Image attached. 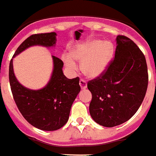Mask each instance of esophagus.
Wrapping results in <instances>:
<instances>
[{"mask_svg":"<svg viewBox=\"0 0 156 156\" xmlns=\"http://www.w3.org/2000/svg\"><path fill=\"white\" fill-rule=\"evenodd\" d=\"M80 86L81 89L85 90L87 87V83L84 79H80Z\"/></svg>","mask_w":156,"mask_h":156,"instance_id":"obj_1","label":"esophagus"}]
</instances>
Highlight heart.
Instances as JSON below:
<instances>
[{
    "mask_svg": "<svg viewBox=\"0 0 156 156\" xmlns=\"http://www.w3.org/2000/svg\"><path fill=\"white\" fill-rule=\"evenodd\" d=\"M114 52L111 42L94 39L76 45L70 54H64L62 59L67 68L73 71L77 68L75 60L80 61L83 73L87 76L95 78L106 69Z\"/></svg>",
    "mask_w": 156,
    "mask_h": 156,
    "instance_id": "obj_1",
    "label": "heart"
}]
</instances>
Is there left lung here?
Segmentation results:
<instances>
[{
    "label": "left lung",
    "mask_w": 156,
    "mask_h": 156,
    "mask_svg": "<svg viewBox=\"0 0 156 156\" xmlns=\"http://www.w3.org/2000/svg\"><path fill=\"white\" fill-rule=\"evenodd\" d=\"M114 58L103 73L87 83L90 114L104 127L118 126L137 112L145 98L148 74L145 55L125 35H118Z\"/></svg>",
    "instance_id": "1"
}]
</instances>
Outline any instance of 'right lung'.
Wrapping results in <instances>:
<instances>
[{
    "mask_svg": "<svg viewBox=\"0 0 156 156\" xmlns=\"http://www.w3.org/2000/svg\"><path fill=\"white\" fill-rule=\"evenodd\" d=\"M55 32L31 35L18 46L13 57L35 45L50 47L55 43ZM54 69L52 77L45 87L32 90L17 80L13 71V59L9 65L11 93L18 110L32 126L43 131H55L66 124L71 107L80 91V78L68 79L62 73L63 62L52 55Z\"/></svg>",
    "mask_w": 156,
    "mask_h": 156,
    "instance_id": "obj_1",
    "label": "right lung"
}]
</instances>
